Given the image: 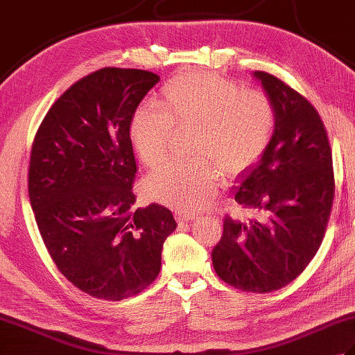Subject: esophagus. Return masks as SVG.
<instances>
[{
  "mask_svg": "<svg viewBox=\"0 0 355 355\" xmlns=\"http://www.w3.org/2000/svg\"><path fill=\"white\" fill-rule=\"evenodd\" d=\"M173 215H175V220H177V223H178L180 225L195 220V214L184 212V210H175V214H173Z\"/></svg>",
  "mask_w": 355,
  "mask_h": 355,
  "instance_id": "esophagus-1",
  "label": "esophagus"
}]
</instances>
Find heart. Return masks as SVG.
I'll use <instances>...</instances> for the list:
<instances>
[{
	"label": "heart",
	"instance_id": "obj_1",
	"mask_svg": "<svg viewBox=\"0 0 355 355\" xmlns=\"http://www.w3.org/2000/svg\"><path fill=\"white\" fill-rule=\"evenodd\" d=\"M195 128V162H177L153 172L145 195L160 205L197 212L215 197L223 172L243 175L259 164L273 140L276 111L261 92H243L235 80L215 73H183L163 88L162 103L135 110L130 139L148 168L162 164L173 130Z\"/></svg>",
	"mask_w": 355,
	"mask_h": 355
}]
</instances>
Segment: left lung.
Returning a JSON list of instances; mask_svg holds the SVG:
<instances>
[{
    "label": "left lung",
    "instance_id": "8db88e82",
    "mask_svg": "<svg viewBox=\"0 0 355 355\" xmlns=\"http://www.w3.org/2000/svg\"><path fill=\"white\" fill-rule=\"evenodd\" d=\"M273 102L276 130L266 157L239 175L235 200L256 218H224L212 252L216 275L238 290L270 293L294 281L318 253L334 200L333 157L319 112L266 71H254Z\"/></svg>",
    "mask_w": 355,
    "mask_h": 355
}]
</instances>
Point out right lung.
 Wrapping results in <instances>:
<instances>
[{"label": "right lung", "instance_id": "obj_1", "mask_svg": "<svg viewBox=\"0 0 355 355\" xmlns=\"http://www.w3.org/2000/svg\"><path fill=\"white\" fill-rule=\"evenodd\" d=\"M160 76L97 70L51 105L28 166V197L58 270L89 296L122 300L155 281L164 239L175 230L160 205L134 210L137 172L131 119Z\"/></svg>", "mask_w": 355, "mask_h": 355}]
</instances>
